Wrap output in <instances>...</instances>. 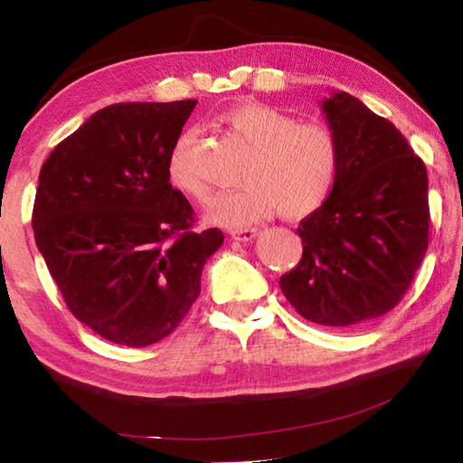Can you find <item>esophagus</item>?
<instances>
[{"label":"esophagus","instance_id":"esophagus-1","mask_svg":"<svg viewBox=\"0 0 463 463\" xmlns=\"http://www.w3.org/2000/svg\"><path fill=\"white\" fill-rule=\"evenodd\" d=\"M231 237L234 241H253L257 237V229H241V231H232Z\"/></svg>","mask_w":463,"mask_h":463}]
</instances>
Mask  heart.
<instances>
[{
  "instance_id": "b5f03b06",
  "label": "heart",
  "mask_w": 463,
  "mask_h": 463,
  "mask_svg": "<svg viewBox=\"0 0 463 463\" xmlns=\"http://www.w3.org/2000/svg\"><path fill=\"white\" fill-rule=\"evenodd\" d=\"M234 138L250 148L239 190L218 194L208 221L241 226L279 210L286 218L307 216L331 194L339 174V143L318 122H298L292 114L268 104H241L222 114ZM194 135L175 140L167 159L169 184L187 198L206 200L208 187L192 161Z\"/></svg>"
}]
</instances>
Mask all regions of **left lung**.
<instances>
[{"label":"left lung","mask_w":463,"mask_h":463,"mask_svg":"<svg viewBox=\"0 0 463 463\" xmlns=\"http://www.w3.org/2000/svg\"><path fill=\"white\" fill-rule=\"evenodd\" d=\"M323 112L339 143V174L323 206L298 226L302 260L279 278L310 323L351 326L386 315L429 247V179L390 120L335 91Z\"/></svg>","instance_id":"obj_1"}]
</instances>
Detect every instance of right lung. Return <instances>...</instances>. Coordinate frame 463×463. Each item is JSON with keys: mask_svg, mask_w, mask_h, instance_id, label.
<instances>
[{"mask_svg": "<svg viewBox=\"0 0 463 463\" xmlns=\"http://www.w3.org/2000/svg\"><path fill=\"white\" fill-rule=\"evenodd\" d=\"M198 101H128L99 109L52 148L33 210L41 250L67 308L104 339H165L200 296L218 229L194 231L167 159Z\"/></svg>", "mask_w": 463, "mask_h": 463, "instance_id": "add662e5", "label": "right lung"}]
</instances>
